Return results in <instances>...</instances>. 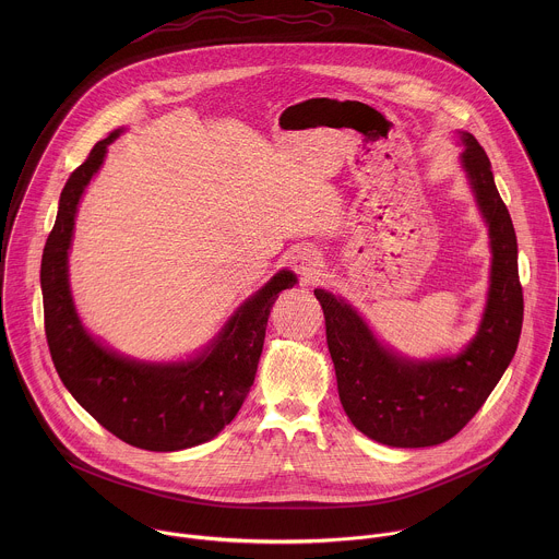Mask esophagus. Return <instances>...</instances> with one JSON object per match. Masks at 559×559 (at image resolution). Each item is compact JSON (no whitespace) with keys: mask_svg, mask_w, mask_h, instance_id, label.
I'll use <instances>...</instances> for the list:
<instances>
[{"mask_svg":"<svg viewBox=\"0 0 559 559\" xmlns=\"http://www.w3.org/2000/svg\"><path fill=\"white\" fill-rule=\"evenodd\" d=\"M293 266L299 273V277L306 284H310V282H317V277L320 275L322 258H320L319 251H314V249H301L293 255Z\"/></svg>","mask_w":559,"mask_h":559,"instance_id":"esophagus-1","label":"esophagus"}]
</instances>
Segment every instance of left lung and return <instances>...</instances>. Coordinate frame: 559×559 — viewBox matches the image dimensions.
Returning <instances> with one entry per match:
<instances>
[{"label":"left lung","instance_id":"left-lung-1","mask_svg":"<svg viewBox=\"0 0 559 559\" xmlns=\"http://www.w3.org/2000/svg\"><path fill=\"white\" fill-rule=\"evenodd\" d=\"M461 167L488 228L490 275L478 331L456 355L413 359L383 344L346 299L317 288L340 402L357 430L392 448L452 439L476 415L510 366L523 324L519 249L510 213L478 140L456 131Z\"/></svg>","mask_w":559,"mask_h":559}]
</instances>
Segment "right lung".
Instances as JSON below:
<instances>
[{"instance_id":"add662e5","label":"right lung","mask_w":559,"mask_h":559,"mask_svg":"<svg viewBox=\"0 0 559 559\" xmlns=\"http://www.w3.org/2000/svg\"><path fill=\"white\" fill-rule=\"evenodd\" d=\"M120 133L100 140L62 189L40 264L45 331L64 388L103 428L142 450L178 452L215 439L235 419L255 379L271 308L297 275L275 273L189 359L142 361L96 340L73 301L69 249L81 195Z\"/></svg>"}]
</instances>
